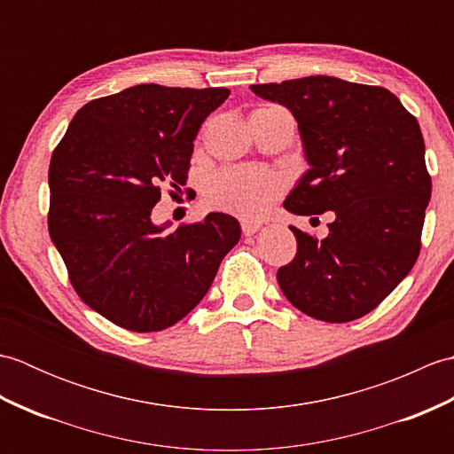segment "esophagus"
Listing matches in <instances>:
<instances>
[{
	"label": "esophagus",
	"instance_id": "esophagus-1",
	"mask_svg": "<svg viewBox=\"0 0 454 454\" xmlns=\"http://www.w3.org/2000/svg\"><path fill=\"white\" fill-rule=\"evenodd\" d=\"M262 226H263L262 222H257V220H242V232L246 236H254Z\"/></svg>",
	"mask_w": 454,
	"mask_h": 454
}]
</instances>
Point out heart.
I'll use <instances>...</instances> for the list:
<instances>
[{
  "instance_id": "heart-1",
  "label": "heart",
  "mask_w": 454,
  "mask_h": 454,
  "mask_svg": "<svg viewBox=\"0 0 454 454\" xmlns=\"http://www.w3.org/2000/svg\"><path fill=\"white\" fill-rule=\"evenodd\" d=\"M262 111H277L269 107ZM285 189V181L273 171L259 168H230L212 177L207 200L212 208L244 218L263 216Z\"/></svg>"
}]
</instances>
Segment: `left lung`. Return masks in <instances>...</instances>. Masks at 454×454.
<instances>
[{"label":"left lung","mask_w":454,"mask_h":454,"mask_svg":"<svg viewBox=\"0 0 454 454\" xmlns=\"http://www.w3.org/2000/svg\"><path fill=\"white\" fill-rule=\"evenodd\" d=\"M252 91L294 114L310 163L285 208L301 216L333 212L322 242L291 226L296 255L277 271L278 286L316 320H356L402 283L419 255L431 199L419 124L388 90L330 75Z\"/></svg>","instance_id":"obj_1"}]
</instances>
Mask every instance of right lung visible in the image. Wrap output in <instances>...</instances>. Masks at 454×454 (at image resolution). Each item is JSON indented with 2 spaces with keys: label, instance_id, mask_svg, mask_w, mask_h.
Returning <instances> with one entry per match:
<instances>
[{
  "label": "right lung",
  "instance_id": "1",
  "mask_svg": "<svg viewBox=\"0 0 454 454\" xmlns=\"http://www.w3.org/2000/svg\"><path fill=\"white\" fill-rule=\"evenodd\" d=\"M228 95L134 85L85 103L52 152L48 232L78 296L124 330L185 317L242 234L222 212L173 232L150 216L163 185L187 183L192 140Z\"/></svg>",
  "mask_w": 454,
  "mask_h": 454
}]
</instances>
